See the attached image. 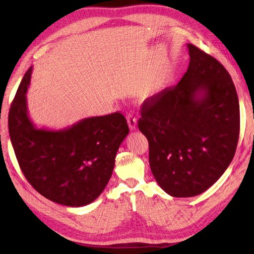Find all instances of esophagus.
<instances>
[{"label": "esophagus", "mask_w": 254, "mask_h": 254, "mask_svg": "<svg viewBox=\"0 0 254 254\" xmlns=\"http://www.w3.org/2000/svg\"><path fill=\"white\" fill-rule=\"evenodd\" d=\"M136 118L133 115L132 112H129L127 115V123L130 130H134L136 128Z\"/></svg>", "instance_id": "34e87169"}]
</instances>
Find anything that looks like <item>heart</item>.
Masks as SVG:
<instances>
[{"label":"heart","instance_id":"obj_1","mask_svg":"<svg viewBox=\"0 0 254 254\" xmlns=\"http://www.w3.org/2000/svg\"><path fill=\"white\" fill-rule=\"evenodd\" d=\"M157 92H158V89H157L156 87H151V88H149L147 91L145 92V94H144V99H149V98L153 97V96H155V95L157 94Z\"/></svg>","mask_w":254,"mask_h":254}]
</instances>
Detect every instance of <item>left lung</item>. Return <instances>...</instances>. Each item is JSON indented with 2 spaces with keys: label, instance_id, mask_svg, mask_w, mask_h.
<instances>
[{
  "label": "left lung",
  "instance_id": "left-lung-1",
  "mask_svg": "<svg viewBox=\"0 0 254 254\" xmlns=\"http://www.w3.org/2000/svg\"><path fill=\"white\" fill-rule=\"evenodd\" d=\"M190 64L177 86L146 99L137 126L149 144V165L173 197H193L232 162L240 135V104L218 60L188 44Z\"/></svg>",
  "mask_w": 254,
  "mask_h": 254
}]
</instances>
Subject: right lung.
<instances>
[{
    "mask_svg": "<svg viewBox=\"0 0 254 254\" xmlns=\"http://www.w3.org/2000/svg\"><path fill=\"white\" fill-rule=\"evenodd\" d=\"M33 66L23 77L8 114L10 141L22 173L45 198L83 206L103 193L120 145L129 133L125 117L114 112L83 119L61 130L37 128L27 111Z\"/></svg>",
    "mask_w": 254,
    "mask_h": 254,
    "instance_id": "obj_1",
    "label": "right lung"
}]
</instances>
